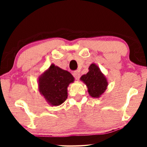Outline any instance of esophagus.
I'll return each instance as SVG.
<instances>
[{"mask_svg": "<svg viewBox=\"0 0 147 147\" xmlns=\"http://www.w3.org/2000/svg\"><path fill=\"white\" fill-rule=\"evenodd\" d=\"M73 76L74 77H75V79H79V78H80V73L78 71H75L73 72Z\"/></svg>", "mask_w": 147, "mask_h": 147, "instance_id": "34e87169", "label": "esophagus"}]
</instances>
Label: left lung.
I'll return each instance as SVG.
<instances>
[{
  "mask_svg": "<svg viewBox=\"0 0 147 147\" xmlns=\"http://www.w3.org/2000/svg\"><path fill=\"white\" fill-rule=\"evenodd\" d=\"M88 69L89 72L82 76L81 80L87 86L91 97H99L107 88V80L95 64H91Z\"/></svg>",
  "mask_w": 147,
  "mask_h": 147,
  "instance_id": "1",
  "label": "left lung"
}]
</instances>
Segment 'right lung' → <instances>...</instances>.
<instances>
[{
  "label": "right lung",
  "mask_w": 147,
  "mask_h": 147,
  "mask_svg": "<svg viewBox=\"0 0 147 147\" xmlns=\"http://www.w3.org/2000/svg\"><path fill=\"white\" fill-rule=\"evenodd\" d=\"M73 82L74 77L70 72L52 64L38 79L39 91L49 104L59 106L66 100L67 88Z\"/></svg>",
  "instance_id": "1"
}]
</instances>
